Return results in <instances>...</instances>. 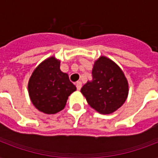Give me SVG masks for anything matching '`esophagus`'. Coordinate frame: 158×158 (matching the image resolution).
I'll return each mask as SVG.
<instances>
[{
    "mask_svg": "<svg viewBox=\"0 0 158 158\" xmlns=\"http://www.w3.org/2000/svg\"><path fill=\"white\" fill-rule=\"evenodd\" d=\"M76 88L78 90H80L82 88V83L80 81H78L76 83Z\"/></svg>",
    "mask_w": 158,
    "mask_h": 158,
    "instance_id": "1",
    "label": "esophagus"
}]
</instances>
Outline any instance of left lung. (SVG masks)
I'll return each instance as SVG.
<instances>
[{
    "label": "left lung",
    "mask_w": 158,
    "mask_h": 158,
    "mask_svg": "<svg viewBox=\"0 0 158 158\" xmlns=\"http://www.w3.org/2000/svg\"><path fill=\"white\" fill-rule=\"evenodd\" d=\"M93 79L82 87L88 103L101 114H110L124 104L128 97L129 84L125 74L115 62L99 57L92 71Z\"/></svg>",
    "instance_id": "obj_1"
}]
</instances>
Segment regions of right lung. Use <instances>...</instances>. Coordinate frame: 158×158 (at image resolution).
<instances>
[{
	"instance_id": "right-lung-1",
	"label": "right lung",
	"mask_w": 158,
	"mask_h": 158,
	"mask_svg": "<svg viewBox=\"0 0 158 158\" xmlns=\"http://www.w3.org/2000/svg\"><path fill=\"white\" fill-rule=\"evenodd\" d=\"M60 64L59 60L49 57L34 69L28 81L32 103L46 114H56L63 110L68 97L76 90L68 74L60 69Z\"/></svg>"
}]
</instances>
